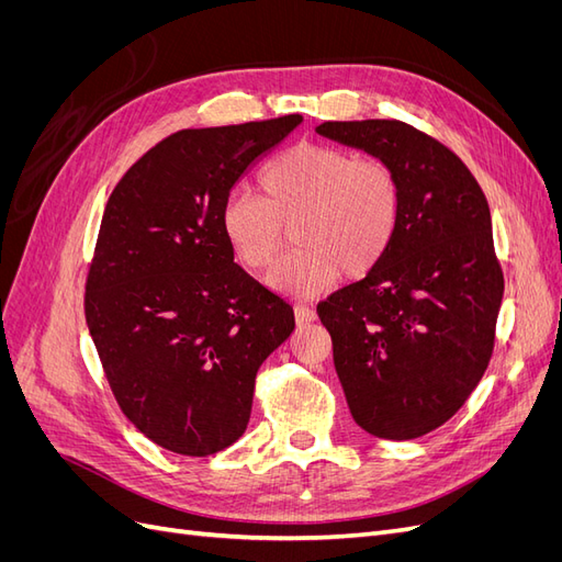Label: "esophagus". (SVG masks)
I'll list each match as a JSON object with an SVG mask.
<instances>
[{
  "instance_id": "1",
  "label": "esophagus",
  "mask_w": 562,
  "mask_h": 562,
  "mask_svg": "<svg viewBox=\"0 0 562 562\" xmlns=\"http://www.w3.org/2000/svg\"><path fill=\"white\" fill-rule=\"evenodd\" d=\"M295 321L300 323V326H304V323L316 321V312L312 307H307V304H295Z\"/></svg>"
}]
</instances>
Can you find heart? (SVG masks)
I'll return each instance as SVG.
<instances>
[{
	"label": "heart",
	"instance_id": "1",
	"mask_svg": "<svg viewBox=\"0 0 562 562\" xmlns=\"http://www.w3.org/2000/svg\"><path fill=\"white\" fill-rule=\"evenodd\" d=\"M260 192L225 201L220 227L250 271L274 267L293 229L297 250L269 283L288 295H318L339 274L363 279L394 244L403 187L394 166L323 143H297L260 173Z\"/></svg>",
	"mask_w": 562,
	"mask_h": 562
}]
</instances>
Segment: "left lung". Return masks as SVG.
<instances>
[{
  "mask_svg": "<svg viewBox=\"0 0 562 562\" xmlns=\"http://www.w3.org/2000/svg\"><path fill=\"white\" fill-rule=\"evenodd\" d=\"M316 131L401 178L394 244L316 312L356 424L386 440L419 438L467 403L495 349L504 274L487 199L452 149L411 124L366 119Z\"/></svg>",
  "mask_w": 562,
  "mask_h": 562,
  "instance_id": "8db88e82",
  "label": "left lung"
}]
</instances>
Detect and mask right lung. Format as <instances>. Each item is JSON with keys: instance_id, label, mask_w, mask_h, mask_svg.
Instances as JSON below:
<instances>
[{"instance_id": "obj_1", "label": "right lung", "mask_w": 562, "mask_h": 562, "mask_svg": "<svg viewBox=\"0 0 562 562\" xmlns=\"http://www.w3.org/2000/svg\"><path fill=\"white\" fill-rule=\"evenodd\" d=\"M300 122L178 131L110 194L83 312L119 407L171 452L209 457L239 440L255 375L295 328L291 304L234 262L220 215Z\"/></svg>"}]
</instances>
